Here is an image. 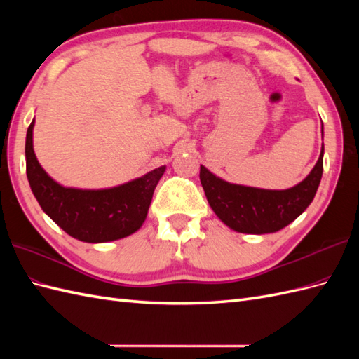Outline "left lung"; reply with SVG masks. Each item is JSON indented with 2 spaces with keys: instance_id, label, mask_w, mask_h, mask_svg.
<instances>
[{
  "instance_id": "8db88e82",
  "label": "left lung",
  "mask_w": 359,
  "mask_h": 359,
  "mask_svg": "<svg viewBox=\"0 0 359 359\" xmlns=\"http://www.w3.org/2000/svg\"><path fill=\"white\" fill-rule=\"evenodd\" d=\"M324 137V128H323ZM324 143L313 170L287 189H264L230 184L201 165V184L211 210L231 230L245 234L279 231L313 202L323 177Z\"/></svg>"
}]
</instances>
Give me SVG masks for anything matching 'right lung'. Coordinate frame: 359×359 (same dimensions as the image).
<instances>
[{
	"mask_svg": "<svg viewBox=\"0 0 359 359\" xmlns=\"http://www.w3.org/2000/svg\"><path fill=\"white\" fill-rule=\"evenodd\" d=\"M35 118L26 134V174L41 210L74 239L102 243L123 239L140 230L152 194L166 166L111 188L63 187L43 170L34 151Z\"/></svg>",
	"mask_w": 359,
	"mask_h": 359,
	"instance_id": "1",
	"label": "right lung"
}]
</instances>
